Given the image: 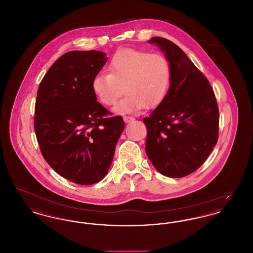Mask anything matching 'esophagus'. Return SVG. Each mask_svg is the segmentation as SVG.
I'll use <instances>...</instances> for the list:
<instances>
[{"label":"esophagus","instance_id":"esophagus-1","mask_svg":"<svg viewBox=\"0 0 253 253\" xmlns=\"http://www.w3.org/2000/svg\"><path fill=\"white\" fill-rule=\"evenodd\" d=\"M123 120L125 121V123H129V122H131V121H133L134 119H133L132 117H129V116H127V117H124V118H123Z\"/></svg>","mask_w":253,"mask_h":253}]
</instances>
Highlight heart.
<instances>
[{
    "mask_svg": "<svg viewBox=\"0 0 253 253\" xmlns=\"http://www.w3.org/2000/svg\"><path fill=\"white\" fill-rule=\"evenodd\" d=\"M110 73H98L92 82L96 97L105 105H114L126 92L114 111L132 113L158 105L170 83V66L161 54L132 48L119 50L111 59ZM125 89H123V87Z\"/></svg>",
    "mask_w": 253,
    "mask_h": 253,
    "instance_id": "heart-1",
    "label": "heart"
}]
</instances>
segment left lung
<instances>
[{
	"instance_id": "8db88e82",
	"label": "left lung",
	"mask_w": 253,
	"mask_h": 253,
	"mask_svg": "<svg viewBox=\"0 0 253 253\" xmlns=\"http://www.w3.org/2000/svg\"><path fill=\"white\" fill-rule=\"evenodd\" d=\"M149 42L165 54L170 83L164 99L143 120L145 150L161 174L180 178L199 168L216 145V98L209 81L175 43L160 37Z\"/></svg>"
}]
</instances>
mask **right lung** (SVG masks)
Instances as JSON below:
<instances>
[{"mask_svg": "<svg viewBox=\"0 0 253 253\" xmlns=\"http://www.w3.org/2000/svg\"><path fill=\"white\" fill-rule=\"evenodd\" d=\"M105 53L70 51L56 60L37 93L34 128L41 152L62 177L80 185L104 178L124 130L109 114L92 82L106 63Z\"/></svg>", "mask_w": 253, "mask_h": 253, "instance_id": "obj_1", "label": "right lung"}]
</instances>
